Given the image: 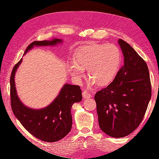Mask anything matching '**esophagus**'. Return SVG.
<instances>
[{
	"label": "esophagus",
	"mask_w": 159,
	"mask_h": 159,
	"mask_svg": "<svg viewBox=\"0 0 159 159\" xmlns=\"http://www.w3.org/2000/svg\"><path fill=\"white\" fill-rule=\"evenodd\" d=\"M82 95H83V98L84 99H88V98H90L91 97V95L90 94V93H88V91H86V90L84 91Z\"/></svg>",
	"instance_id": "obj_1"
}]
</instances>
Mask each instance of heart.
<instances>
[{
  "label": "heart",
  "instance_id": "b5f03b06",
  "mask_svg": "<svg viewBox=\"0 0 159 159\" xmlns=\"http://www.w3.org/2000/svg\"><path fill=\"white\" fill-rule=\"evenodd\" d=\"M121 61V53L113 44H91L77 50L68 69L77 81H80L87 69L89 84L105 85L114 80Z\"/></svg>",
  "mask_w": 159,
  "mask_h": 159
}]
</instances>
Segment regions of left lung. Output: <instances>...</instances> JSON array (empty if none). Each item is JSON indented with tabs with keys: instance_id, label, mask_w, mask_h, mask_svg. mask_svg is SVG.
I'll return each instance as SVG.
<instances>
[{
	"instance_id": "8db88e82",
	"label": "left lung",
	"mask_w": 159,
	"mask_h": 159,
	"mask_svg": "<svg viewBox=\"0 0 159 159\" xmlns=\"http://www.w3.org/2000/svg\"><path fill=\"white\" fill-rule=\"evenodd\" d=\"M124 64L113 81L95 95L100 129L121 138L135 130L145 116L151 98L147 65L128 43L118 40Z\"/></svg>"
}]
</instances>
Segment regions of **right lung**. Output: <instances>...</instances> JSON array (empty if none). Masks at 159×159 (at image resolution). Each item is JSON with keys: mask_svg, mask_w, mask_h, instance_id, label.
<instances>
[{"mask_svg": "<svg viewBox=\"0 0 159 159\" xmlns=\"http://www.w3.org/2000/svg\"><path fill=\"white\" fill-rule=\"evenodd\" d=\"M62 40L54 38L52 40L34 41L27 47L26 54L34 46H55ZM22 59L14 66L11 75V99L12 111L27 131L40 140L56 142L69 133L72 126L71 106L82 99L79 85L66 84L58 95L47 107L34 109L24 105L16 93L14 75Z\"/></svg>", "mask_w": 159, "mask_h": 159, "instance_id": "add662e5", "label": "right lung"}]
</instances>
